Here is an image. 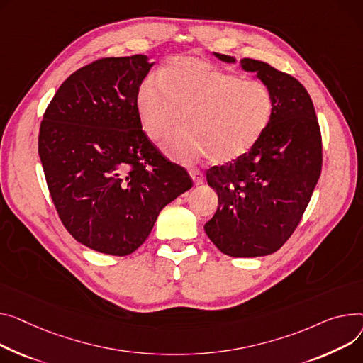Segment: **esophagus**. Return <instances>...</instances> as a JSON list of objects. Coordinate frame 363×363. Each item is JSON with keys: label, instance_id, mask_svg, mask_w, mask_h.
Masks as SVG:
<instances>
[{"label": "esophagus", "instance_id": "esophagus-1", "mask_svg": "<svg viewBox=\"0 0 363 363\" xmlns=\"http://www.w3.org/2000/svg\"><path fill=\"white\" fill-rule=\"evenodd\" d=\"M189 177L192 178V181H194V184H196V185L203 184L204 177H203V174H201L200 171H197V169H191V171H189Z\"/></svg>", "mask_w": 363, "mask_h": 363}]
</instances>
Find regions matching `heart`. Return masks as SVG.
I'll list each match as a JSON object with an SVG mask.
<instances>
[{
  "label": "heart",
  "mask_w": 363,
  "mask_h": 363,
  "mask_svg": "<svg viewBox=\"0 0 363 363\" xmlns=\"http://www.w3.org/2000/svg\"><path fill=\"white\" fill-rule=\"evenodd\" d=\"M156 80L137 91L141 128L160 143L177 133L185 118L188 131L166 144L175 160L191 163L208 156L225 164L245 156L269 130L274 98L267 84L247 80L197 57H177Z\"/></svg>",
  "instance_id": "1"
}]
</instances>
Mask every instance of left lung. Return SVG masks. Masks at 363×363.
I'll list each match as a JSON object with an SVG mask.
<instances>
[{
    "label": "left lung",
    "instance_id": "8db88e82",
    "mask_svg": "<svg viewBox=\"0 0 363 363\" xmlns=\"http://www.w3.org/2000/svg\"><path fill=\"white\" fill-rule=\"evenodd\" d=\"M240 67L269 86L274 113L252 150L206 172L219 206L204 230L226 255L262 257L280 250L299 225L321 175L323 143L311 96L295 77L251 58Z\"/></svg>",
    "mask_w": 363,
    "mask_h": 363
}]
</instances>
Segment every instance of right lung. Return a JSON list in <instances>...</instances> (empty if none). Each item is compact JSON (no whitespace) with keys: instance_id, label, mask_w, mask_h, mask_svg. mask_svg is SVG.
I'll return each instance as SVG.
<instances>
[{"instance_id":"obj_1","label":"right lung","mask_w":363,"mask_h":363,"mask_svg":"<svg viewBox=\"0 0 363 363\" xmlns=\"http://www.w3.org/2000/svg\"><path fill=\"white\" fill-rule=\"evenodd\" d=\"M155 62L111 57L60 86L39 130L54 206L77 242L124 257L150 235L160 210L192 186L141 130L137 91Z\"/></svg>"}]
</instances>
